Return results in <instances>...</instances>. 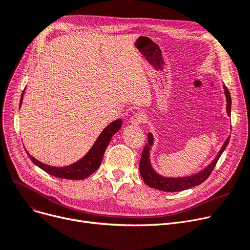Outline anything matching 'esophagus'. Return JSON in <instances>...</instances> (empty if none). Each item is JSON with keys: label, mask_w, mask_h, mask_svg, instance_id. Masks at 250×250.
I'll list each match as a JSON object with an SVG mask.
<instances>
[{"label": "esophagus", "mask_w": 250, "mask_h": 250, "mask_svg": "<svg viewBox=\"0 0 250 250\" xmlns=\"http://www.w3.org/2000/svg\"><path fill=\"white\" fill-rule=\"evenodd\" d=\"M145 114H144V112H137V113H135L133 116H132V118H131V123L133 124V125H141V124H143L144 123V121H145Z\"/></svg>", "instance_id": "1"}]
</instances>
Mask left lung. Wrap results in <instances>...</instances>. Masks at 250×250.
I'll use <instances>...</instances> for the list:
<instances>
[{
    "instance_id": "1",
    "label": "left lung",
    "mask_w": 250,
    "mask_h": 250,
    "mask_svg": "<svg viewBox=\"0 0 250 250\" xmlns=\"http://www.w3.org/2000/svg\"><path fill=\"white\" fill-rule=\"evenodd\" d=\"M224 89H225V94L227 98V112L228 114L231 115V103H232L231 95L226 85H224ZM229 141H230V137L226 140V142L224 143L222 149L220 150L218 155H216V157L213 159L211 164L208 167H206L203 170L199 171L198 173H195L193 176L185 177V178H165L156 173L150 165L149 151H150V146H152V143H153V137H152V135L149 133L148 144L145 145L140 159V173L141 176H142L144 182L149 187L160 190V191L178 192V191H183L195 186H198L205 180H208V178L210 176V173L212 172L214 167L216 166V162H218L224 150L226 149L228 144H229Z\"/></svg>"
}]
</instances>
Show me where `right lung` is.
Listing matches in <instances>:
<instances>
[{
	"mask_svg": "<svg viewBox=\"0 0 250 250\" xmlns=\"http://www.w3.org/2000/svg\"><path fill=\"white\" fill-rule=\"evenodd\" d=\"M23 93L21 95L20 104H21V101H22ZM20 104H19V107H20ZM122 125H123L122 119H116V121H114L109 125L106 126L104 128V131L99 136V138L97 139L91 150L88 152V154H86L83 158H82L80 161L75 162V164L68 167H50V166L42 164V162L38 161L34 157H31V155H29L27 151L26 153L35 165H37L42 170L48 172L51 176L61 178V179H68V180H83L86 177H89L94 171L98 169V167H100L102 162L104 152L108 144L110 143L112 136H114L115 133H117L119 129H121Z\"/></svg>",
	"mask_w": 250,
	"mask_h": 250,
	"instance_id": "right-lung-1",
	"label": "right lung"
}]
</instances>
